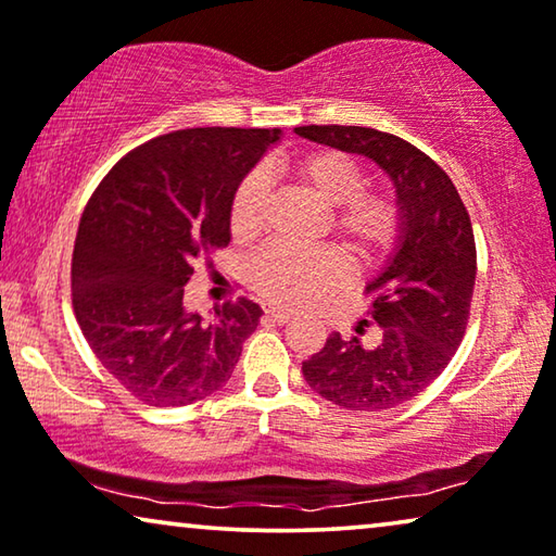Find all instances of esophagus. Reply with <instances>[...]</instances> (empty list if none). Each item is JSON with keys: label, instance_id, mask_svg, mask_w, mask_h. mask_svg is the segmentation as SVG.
<instances>
[{"label": "esophagus", "instance_id": "34e87169", "mask_svg": "<svg viewBox=\"0 0 556 556\" xmlns=\"http://www.w3.org/2000/svg\"><path fill=\"white\" fill-rule=\"evenodd\" d=\"M264 315H267V317L271 319V323H277V325L292 323V319H294V312H292V309H279V307L264 309Z\"/></svg>", "mask_w": 556, "mask_h": 556}]
</instances>
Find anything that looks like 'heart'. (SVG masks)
<instances>
[{
    "mask_svg": "<svg viewBox=\"0 0 556 556\" xmlns=\"http://www.w3.org/2000/svg\"><path fill=\"white\" fill-rule=\"evenodd\" d=\"M296 189L327 208V231L357 262H372L393 244L397 206L386 193L363 189V168L340 151H312L285 163ZM269 206V181L262 170L241 178L229 222L239 241L262 231ZM345 281V262L330 249L269 247L249 267V285L271 304L300 307Z\"/></svg>",
    "mask_w": 556,
    "mask_h": 556,
    "instance_id": "b5f03b06",
    "label": "heart"
}]
</instances>
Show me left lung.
I'll list each match as a JSON object with an SVG mask.
<instances>
[{
    "mask_svg": "<svg viewBox=\"0 0 556 556\" xmlns=\"http://www.w3.org/2000/svg\"><path fill=\"white\" fill-rule=\"evenodd\" d=\"M296 136L370 159L395 189L397 233L367 281L372 338L332 332L302 363L307 386L340 408H395L443 372L464 340L476 285L468 211L445 170L408 140L359 125H302Z\"/></svg>",
    "mask_w": 556,
    "mask_h": 556,
    "instance_id": "obj_1",
    "label": "left lung"
}]
</instances>
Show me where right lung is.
Returning <instances> with one entry per match:
<instances>
[{"label": "right lung", "instance_id": "add662e5", "mask_svg": "<svg viewBox=\"0 0 556 556\" xmlns=\"http://www.w3.org/2000/svg\"><path fill=\"white\" fill-rule=\"evenodd\" d=\"M279 128H189L115 163L83 211L73 252L77 325L108 372L155 408L189 405L231 378L260 304L186 307L193 260L231 241L237 186Z\"/></svg>", "mask_w": 556, "mask_h": 556}]
</instances>
